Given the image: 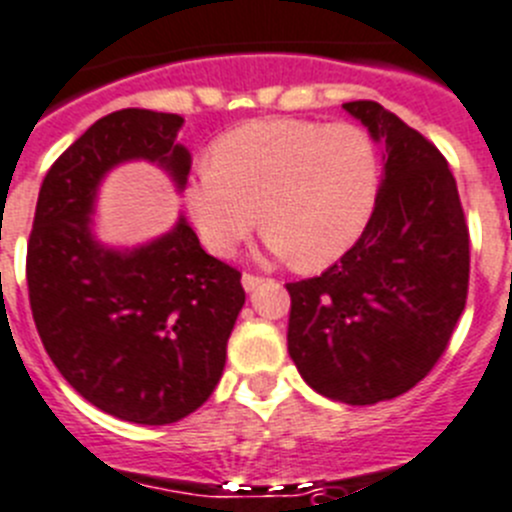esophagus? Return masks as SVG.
Segmentation results:
<instances>
[{"label": "esophagus", "mask_w": 512, "mask_h": 512, "mask_svg": "<svg viewBox=\"0 0 512 512\" xmlns=\"http://www.w3.org/2000/svg\"><path fill=\"white\" fill-rule=\"evenodd\" d=\"M260 283H262L260 275H250V272H245V275H242V288H245L247 293H252L255 288H260Z\"/></svg>", "instance_id": "obj_1"}]
</instances>
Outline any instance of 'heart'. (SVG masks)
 I'll use <instances>...</instances> for the list:
<instances>
[{
  "label": "heart",
  "mask_w": 512,
  "mask_h": 512,
  "mask_svg": "<svg viewBox=\"0 0 512 512\" xmlns=\"http://www.w3.org/2000/svg\"><path fill=\"white\" fill-rule=\"evenodd\" d=\"M376 194L379 156L364 128L265 118L214 141L184 207L212 255H234L262 222L272 255L321 267L361 237Z\"/></svg>",
  "instance_id": "heart-1"
}]
</instances>
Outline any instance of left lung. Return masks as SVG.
<instances>
[{
    "mask_svg": "<svg viewBox=\"0 0 512 512\" xmlns=\"http://www.w3.org/2000/svg\"><path fill=\"white\" fill-rule=\"evenodd\" d=\"M384 143V179L356 245L288 283V351L310 389L351 407L417 386L444 353L470 283V232L450 166L374 100L343 103Z\"/></svg>",
    "mask_w": 512,
    "mask_h": 512,
    "instance_id": "1",
    "label": "left lung"
}]
</instances>
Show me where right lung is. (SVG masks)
<instances>
[{
  "mask_svg": "<svg viewBox=\"0 0 512 512\" xmlns=\"http://www.w3.org/2000/svg\"><path fill=\"white\" fill-rule=\"evenodd\" d=\"M181 123L143 108L95 121L47 171L27 245L32 318L52 364L100 412L148 427L212 396L245 305L240 272L207 255L184 217L133 250L95 240L98 186L118 164H159L184 189Z\"/></svg>",
  "mask_w": 512,
  "mask_h": 512,
  "instance_id": "right-lung-1",
  "label": "right lung"
}]
</instances>
